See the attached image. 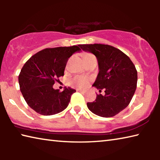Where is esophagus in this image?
<instances>
[{"label":"esophagus","instance_id":"34e87169","mask_svg":"<svg viewBox=\"0 0 160 160\" xmlns=\"http://www.w3.org/2000/svg\"><path fill=\"white\" fill-rule=\"evenodd\" d=\"M78 92H82V93H85L86 91L85 90H79V89H78L77 90Z\"/></svg>","mask_w":160,"mask_h":160}]
</instances>
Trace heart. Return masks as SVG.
Wrapping results in <instances>:
<instances>
[{
	"label": "heart",
	"mask_w": 160,
	"mask_h": 160,
	"mask_svg": "<svg viewBox=\"0 0 160 160\" xmlns=\"http://www.w3.org/2000/svg\"><path fill=\"white\" fill-rule=\"evenodd\" d=\"M82 56L84 61H85L87 59L92 57L94 56L92 54L89 53H84ZM89 82H90V80H89L88 78L83 76H80V75H76V76L72 78L69 80V85L73 87V88L82 89L88 87L89 85Z\"/></svg>",
	"instance_id": "b5f03b06"
}]
</instances>
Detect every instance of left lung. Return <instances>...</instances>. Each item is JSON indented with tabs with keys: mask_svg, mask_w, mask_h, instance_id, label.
<instances>
[{
	"mask_svg": "<svg viewBox=\"0 0 160 160\" xmlns=\"http://www.w3.org/2000/svg\"><path fill=\"white\" fill-rule=\"evenodd\" d=\"M83 51L93 53L99 65V73L93 87L104 90L105 94H97L87 106L102 117H112L128 107L136 90L138 72L128 56L107 44H80Z\"/></svg>",
	"mask_w": 160,
	"mask_h": 160,
	"instance_id": "8db88e82",
	"label": "left lung"
}]
</instances>
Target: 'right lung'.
Wrapping results in <instances>:
<instances>
[{"label": "right lung", "instance_id": "add662e5", "mask_svg": "<svg viewBox=\"0 0 160 160\" xmlns=\"http://www.w3.org/2000/svg\"><path fill=\"white\" fill-rule=\"evenodd\" d=\"M78 46L45 48L32 56L22 68L18 77L20 91L27 104L39 114H56L68 106L76 90L66 87L60 92L53 85L64 75L68 58L81 50Z\"/></svg>", "mask_w": 160, "mask_h": 160}]
</instances>
